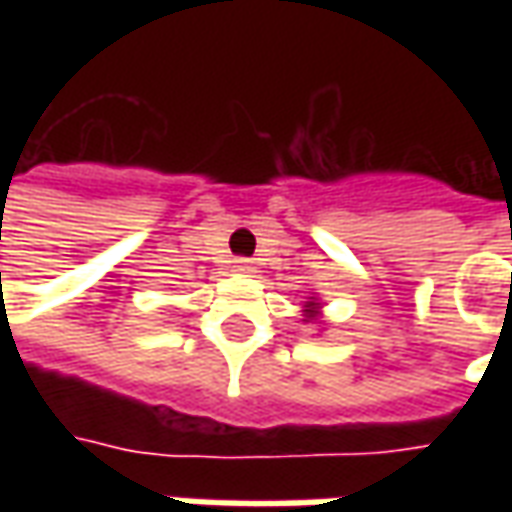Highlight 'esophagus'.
<instances>
[{"label":"esophagus","mask_w":512,"mask_h":512,"mask_svg":"<svg viewBox=\"0 0 512 512\" xmlns=\"http://www.w3.org/2000/svg\"><path fill=\"white\" fill-rule=\"evenodd\" d=\"M233 268L238 271V274H252V271H255V266H252L249 260H235Z\"/></svg>","instance_id":"obj_1"}]
</instances>
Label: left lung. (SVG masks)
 <instances>
[{
    "label": "left lung",
    "instance_id": "1",
    "mask_svg": "<svg viewBox=\"0 0 512 512\" xmlns=\"http://www.w3.org/2000/svg\"><path fill=\"white\" fill-rule=\"evenodd\" d=\"M304 323H315V326H323V301L321 296H315L312 293L310 299L304 301ZM323 332V329H321Z\"/></svg>",
    "mask_w": 512,
    "mask_h": 512
}]
</instances>
